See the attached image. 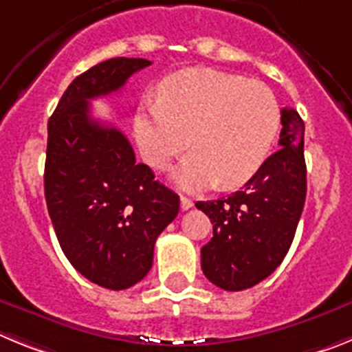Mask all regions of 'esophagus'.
<instances>
[{"label":"esophagus","instance_id":"1","mask_svg":"<svg viewBox=\"0 0 352 352\" xmlns=\"http://www.w3.org/2000/svg\"><path fill=\"white\" fill-rule=\"evenodd\" d=\"M179 204H182V210L183 211L190 210V208L194 206V203H192V199L185 197V195H182V199H179Z\"/></svg>","mask_w":352,"mask_h":352}]
</instances>
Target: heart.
Segmentation results:
<instances>
[{"label":"heart","instance_id":"heart-1","mask_svg":"<svg viewBox=\"0 0 352 352\" xmlns=\"http://www.w3.org/2000/svg\"><path fill=\"white\" fill-rule=\"evenodd\" d=\"M160 100L144 102L133 118L142 158L164 169L188 146L194 149L174 173L183 190L219 183L238 186L268 157L280 129V105L259 80L188 68L160 84Z\"/></svg>","mask_w":352,"mask_h":352}]
</instances>
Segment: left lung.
Segmentation results:
<instances>
[{
  "label": "left lung",
  "instance_id": "left-lung-1",
  "mask_svg": "<svg viewBox=\"0 0 352 352\" xmlns=\"http://www.w3.org/2000/svg\"><path fill=\"white\" fill-rule=\"evenodd\" d=\"M280 121V149L241 190L195 203L213 223V238L201 248V268L226 291H243L272 275L294 239L307 197L305 123L292 107H282Z\"/></svg>",
  "mask_w": 352,
  "mask_h": 352
}]
</instances>
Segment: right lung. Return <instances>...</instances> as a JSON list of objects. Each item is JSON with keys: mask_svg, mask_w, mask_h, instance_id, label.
<instances>
[{"mask_svg": "<svg viewBox=\"0 0 352 352\" xmlns=\"http://www.w3.org/2000/svg\"><path fill=\"white\" fill-rule=\"evenodd\" d=\"M149 65L142 58L95 65L72 80L47 123L43 188L61 250L80 275L113 291L148 275L179 197L135 164L121 130L93 120L89 100L118 91Z\"/></svg>", "mask_w": 352, "mask_h": 352, "instance_id": "1", "label": "right lung"}]
</instances>
